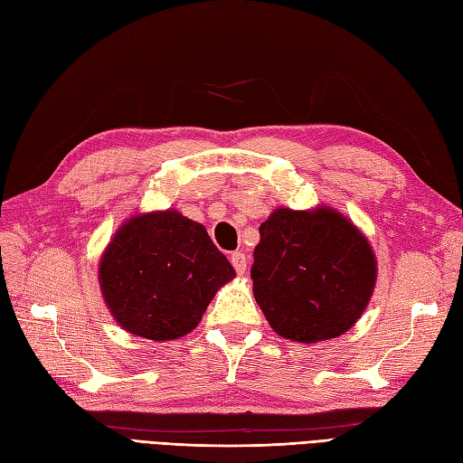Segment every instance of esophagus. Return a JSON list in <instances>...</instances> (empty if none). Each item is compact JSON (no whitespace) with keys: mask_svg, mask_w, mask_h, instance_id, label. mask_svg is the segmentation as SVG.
Masks as SVG:
<instances>
[{"mask_svg":"<svg viewBox=\"0 0 463 463\" xmlns=\"http://www.w3.org/2000/svg\"><path fill=\"white\" fill-rule=\"evenodd\" d=\"M231 264L234 266L236 274H244V271H246V256L242 252H232L231 254Z\"/></svg>","mask_w":463,"mask_h":463,"instance_id":"1","label":"esophagus"}]
</instances>
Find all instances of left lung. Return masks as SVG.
Instances as JSON below:
<instances>
[{
  "mask_svg": "<svg viewBox=\"0 0 463 463\" xmlns=\"http://www.w3.org/2000/svg\"><path fill=\"white\" fill-rule=\"evenodd\" d=\"M250 276L269 326L317 345L358 323L373 295L377 260L365 234L336 209L279 207L260 224Z\"/></svg>",
  "mask_w": 463,
  "mask_h": 463,
  "instance_id": "left-lung-1",
  "label": "left lung"
}]
</instances>
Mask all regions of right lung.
<instances>
[{"mask_svg":"<svg viewBox=\"0 0 463 463\" xmlns=\"http://www.w3.org/2000/svg\"><path fill=\"white\" fill-rule=\"evenodd\" d=\"M234 276L203 224L175 209L127 219L98 269L103 301L118 326L156 342L192 333Z\"/></svg>","mask_w":463,"mask_h":463,"instance_id":"right-lung-1","label":"right lung"}]
</instances>
